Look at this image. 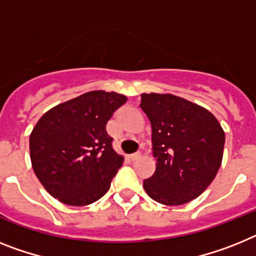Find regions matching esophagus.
<instances>
[{
  "label": "esophagus",
  "mask_w": 256,
  "mask_h": 256,
  "mask_svg": "<svg viewBox=\"0 0 256 256\" xmlns=\"http://www.w3.org/2000/svg\"><path fill=\"white\" fill-rule=\"evenodd\" d=\"M140 156H142V154H140V152H135V154H130V160H132V161L138 160V158H140Z\"/></svg>",
  "instance_id": "obj_1"
}]
</instances>
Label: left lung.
I'll use <instances>...</instances> for the list:
<instances>
[{
  "label": "left lung",
  "mask_w": 256,
  "mask_h": 256,
  "mask_svg": "<svg viewBox=\"0 0 256 256\" xmlns=\"http://www.w3.org/2000/svg\"><path fill=\"white\" fill-rule=\"evenodd\" d=\"M152 128L154 176L143 181L158 203H188L211 184L222 161L225 132L211 112L170 94H142Z\"/></svg>",
  "instance_id": "obj_1"
}]
</instances>
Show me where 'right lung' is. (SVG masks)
Returning a JSON list of instances; mask_svg holds the SVG:
<instances>
[{"label":"right lung","mask_w":256,"mask_h":256,"mask_svg":"<svg viewBox=\"0 0 256 256\" xmlns=\"http://www.w3.org/2000/svg\"><path fill=\"white\" fill-rule=\"evenodd\" d=\"M128 102L117 92L91 91L49 109L30 135L36 177L68 206H87L110 188L124 156L112 148L106 124Z\"/></svg>","instance_id":"add662e5"}]
</instances>
